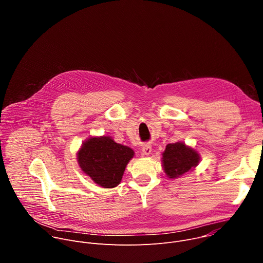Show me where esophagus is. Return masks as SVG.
<instances>
[{"label":"esophagus","mask_w":263,"mask_h":263,"mask_svg":"<svg viewBox=\"0 0 263 263\" xmlns=\"http://www.w3.org/2000/svg\"><path fill=\"white\" fill-rule=\"evenodd\" d=\"M141 151H142L143 155H149V154H151V152H152V146L149 145V144H144L142 146V148H141Z\"/></svg>","instance_id":"obj_1"}]
</instances>
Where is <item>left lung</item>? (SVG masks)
I'll list each match as a JSON object with an SVG mask.
<instances>
[{
    "label": "left lung",
    "mask_w": 263,
    "mask_h": 263,
    "mask_svg": "<svg viewBox=\"0 0 263 263\" xmlns=\"http://www.w3.org/2000/svg\"><path fill=\"white\" fill-rule=\"evenodd\" d=\"M162 155L164 172L171 179L178 178L190 172L200 161V156L195 149L186 146L183 142L167 144Z\"/></svg>",
    "instance_id": "8db88e82"
}]
</instances>
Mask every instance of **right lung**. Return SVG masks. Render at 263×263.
Wrapping results in <instances>:
<instances>
[{
	"label": "right lung",
	"mask_w": 263,
	"mask_h": 263,
	"mask_svg": "<svg viewBox=\"0 0 263 263\" xmlns=\"http://www.w3.org/2000/svg\"><path fill=\"white\" fill-rule=\"evenodd\" d=\"M134 156L133 149L117 143L109 136L90 137L80 148L78 162L81 170L104 189L120 184L124 171Z\"/></svg>",
	"instance_id": "obj_1"
}]
</instances>
